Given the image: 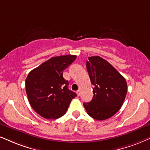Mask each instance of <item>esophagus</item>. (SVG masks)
Instances as JSON below:
<instances>
[{"label":"esophagus","mask_w":150,"mask_h":150,"mask_svg":"<svg viewBox=\"0 0 150 150\" xmlns=\"http://www.w3.org/2000/svg\"><path fill=\"white\" fill-rule=\"evenodd\" d=\"M76 93H77V96H80V94H81V92H80V91L78 90V91H77Z\"/></svg>","instance_id":"34e87169"}]
</instances>
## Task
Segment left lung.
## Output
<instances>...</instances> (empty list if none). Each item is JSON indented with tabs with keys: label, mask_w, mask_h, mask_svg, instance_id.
<instances>
[{
	"label": "left lung",
	"mask_w": 150,
	"mask_h": 150,
	"mask_svg": "<svg viewBox=\"0 0 150 150\" xmlns=\"http://www.w3.org/2000/svg\"><path fill=\"white\" fill-rule=\"evenodd\" d=\"M86 69L93 97L83 105L93 118L104 120L120 110L125 99L127 84L124 77L105 59L99 56L89 57Z\"/></svg>",
	"instance_id": "left-lung-1"
}]
</instances>
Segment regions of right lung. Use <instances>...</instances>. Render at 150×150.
<instances>
[{
    "mask_svg": "<svg viewBox=\"0 0 150 150\" xmlns=\"http://www.w3.org/2000/svg\"><path fill=\"white\" fill-rule=\"evenodd\" d=\"M76 55L54 57L35 68L25 79L28 101L33 109L46 119H57L65 114L71 100L77 96L68 88L63 71Z\"/></svg>",
    "mask_w": 150,
    "mask_h": 150,
    "instance_id": "obj_1",
    "label": "right lung"
}]
</instances>
